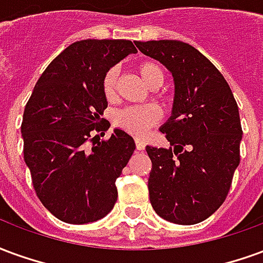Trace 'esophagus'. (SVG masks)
<instances>
[{
	"instance_id": "1",
	"label": "esophagus",
	"mask_w": 263,
	"mask_h": 263,
	"mask_svg": "<svg viewBox=\"0 0 263 263\" xmlns=\"http://www.w3.org/2000/svg\"><path fill=\"white\" fill-rule=\"evenodd\" d=\"M135 143H137L138 151H143V149H145V143H143L141 139H137V141H135Z\"/></svg>"
}]
</instances>
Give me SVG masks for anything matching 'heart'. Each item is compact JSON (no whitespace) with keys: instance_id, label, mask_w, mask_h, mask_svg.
Returning <instances> with one entry per match:
<instances>
[{"instance_id":"heart-1","label":"heart","mask_w":263,"mask_h":263,"mask_svg":"<svg viewBox=\"0 0 263 263\" xmlns=\"http://www.w3.org/2000/svg\"><path fill=\"white\" fill-rule=\"evenodd\" d=\"M137 71L142 81L151 88H158L165 80L163 69L155 62H141ZM117 81H118V69L111 67L105 71L101 81L104 97L108 101H114L117 97ZM160 120V111L155 105H142V107H126L120 109L114 115L115 126L122 131L131 134L134 137L142 138L146 135L149 128L156 125Z\"/></svg>"}]
</instances>
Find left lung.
Listing matches in <instances>:
<instances>
[{"label": "left lung", "mask_w": 263, "mask_h": 263, "mask_svg": "<svg viewBox=\"0 0 263 263\" xmlns=\"http://www.w3.org/2000/svg\"><path fill=\"white\" fill-rule=\"evenodd\" d=\"M173 76L175 100L160 126L171 148L146 146L151 204L163 220L201 222L220 209L239 165L242 128L228 83L204 54L180 41L135 42Z\"/></svg>", "instance_id": "left-lung-1"}]
</instances>
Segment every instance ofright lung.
<instances>
[{"label":"right lung","mask_w":263,"mask_h":263,"mask_svg":"<svg viewBox=\"0 0 263 263\" xmlns=\"http://www.w3.org/2000/svg\"><path fill=\"white\" fill-rule=\"evenodd\" d=\"M137 52L124 39L71 43L45 69L26 103L21 125L24 159L36 196L60 221H97L117 201L115 180L135 142L122 129L100 141L98 134L109 128L101 118L108 105L101 81L107 70Z\"/></svg>","instance_id":"add662e5"}]
</instances>
